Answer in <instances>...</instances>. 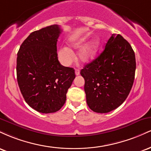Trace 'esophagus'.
<instances>
[{
  "label": "esophagus",
  "mask_w": 151,
  "mask_h": 151,
  "mask_svg": "<svg viewBox=\"0 0 151 151\" xmlns=\"http://www.w3.org/2000/svg\"><path fill=\"white\" fill-rule=\"evenodd\" d=\"M79 74H80V72H79V70H78V69H76L75 70V74L76 75H79Z\"/></svg>",
  "instance_id": "obj_1"
}]
</instances>
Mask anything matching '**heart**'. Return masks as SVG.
Instances as JSON below:
<instances>
[{
	"instance_id": "heart-1",
	"label": "heart",
	"mask_w": 151,
	"mask_h": 151,
	"mask_svg": "<svg viewBox=\"0 0 151 151\" xmlns=\"http://www.w3.org/2000/svg\"><path fill=\"white\" fill-rule=\"evenodd\" d=\"M85 38H81L77 41L71 44L73 49L77 50L82 47L85 42ZM100 46V40L99 37L93 38L78 53V60L82 63H89L91 62L96 57ZM58 58L63 65L69 66L72 64L74 60V54L68 47L60 48L58 51Z\"/></svg>"
}]
</instances>
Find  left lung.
Returning a JSON list of instances; mask_svg holds the SVG:
<instances>
[{"label": "left lung", "instance_id": "obj_1", "mask_svg": "<svg viewBox=\"0 0 151 151\" xmlns=\"http://www.w3.org/2000/svg\"><path fill=\"white\" fill-rule=\"evenodd\" d=\"M136 66L131 45L121 35L112 34L99 56L81 70L89 108L104 114L122 104L132 88Z\"/></svg>", "mask_w": 151, "mask_h": 151}]
</instances>
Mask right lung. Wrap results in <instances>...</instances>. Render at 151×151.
Returning <instances> with one entry per match:
<instances>
[{"label": "right lung", "instance_id": "add662e5", "mask_svg": "<svg viewBox=\"0 0 151 151\" xmlns=\"http://www.w3.org/2000/svg\"><path fill=\"white\" fill-rule=\"evenodd\" d=\"M61 32L58 25L32 32L18 52L19 88L26 103L42 114L54 113L63 106L75 78L74 69L58 60L57 42Z\"/></svg>", "mask_w": 151, "mask_h": 151}]
</instances>
